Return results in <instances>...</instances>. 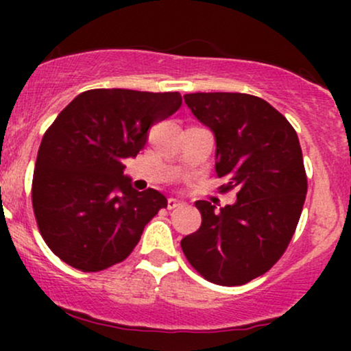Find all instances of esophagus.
I'll return each mask as SVG.
<instances>
[{"mask_svg": "<svg viewBox=\"0 0 351 351\" xmlns=\"http://www.w3.org/2000/svg\"><path fill=\"white\" fill-rule=\"evenodd\" d=\"M181 204H184L183 199L180 198H175V196H171V198H168V208L173 209V208H178Z\"/></svg>", "mask_w": 351, "mask_h": 351, "instance_id": "34e87169", "label": "esophagus"}]
</instances>
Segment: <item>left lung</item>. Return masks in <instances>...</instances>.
<instances>
[{
	"instance_id": "1",
	"label": "left lung",
	"mask_w": 351,
	"mask_h": 351,
	"mask_svg": "<svg viewBox=\"0 0 351 351\" xmlns=\"http://www.w3.org/2000/svg\"><path fill=\"white\" fill-rule=\"evenodd\" d=\"M184 102L215 135L216 175L237 199L224 208L196 201L201 226L181 239V249L206 280L243 285L267 272L295 232L307 195L299 136L254 95L198 92Z\"/></svg>"
}]
</instances>
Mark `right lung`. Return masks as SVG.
<instances>
[{
  "instance_id": "add662e5",
  "label": "right lung",
  "mask_w": 351,
  "mask_h": 351,
  "mask_svg": "<svg viewBox=\"0 0 351 351\" xmlns=\"http://www.w3.org/2000/svg\"><path fill=\"white\" fill-rule=\"evenodd\" d=\"M178 92L94 88L79 94L43 136L33 176L41 236L59 259L84 272L122 263L168 201L138 191L123 173L153 123L175 114Z\"/></svg>"
}]
</instances>
